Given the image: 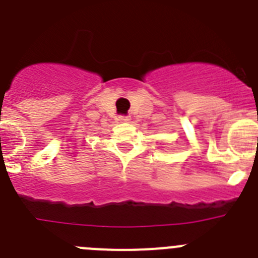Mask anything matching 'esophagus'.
I'll return each instance as SVG.
<instances>
[{
    "instance_id": "1",
    "label": "esophagus",
    "mask_w": 258,
    "mask_h": 258,
    "mask_svg": "<svg viewBox=\"0 0 258 258\" xmlns=\"http://www.w3.org/2000/svg\"><path fill=\"white\" fill-rule=\"evenodd\" d=\"M118 119H119V122H122V123H127V122L131 121V117H128V115H119Z\"/></svg>"
}]
</instances>
